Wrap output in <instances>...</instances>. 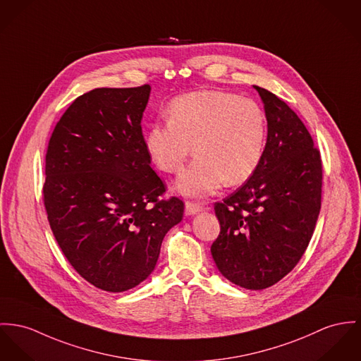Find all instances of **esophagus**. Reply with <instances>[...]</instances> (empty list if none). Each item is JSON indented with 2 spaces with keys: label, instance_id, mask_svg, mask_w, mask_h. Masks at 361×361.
<instances>
[{
  "label": "esophagus",
  "instance_id": "esophagus-1",
  "mask_svg": "<svg viewBox=\"0 0 361 361\" xmlns=\"http://www.w3.org/2000/svg\"><path fill=\"white\" fill-rule=\"evenodd\" d=\"M200 210H203V206L200 203H195V202H191V200L185 202V214L190 216V214H195V213H197Z\"/></svg>",
  "mask_w": 361,
  "mask_h": 361
}]
</instances>
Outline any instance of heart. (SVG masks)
I'll return each mask as SVG.
<instances>
[{
	"label": "heart",
	"mask_w": 361,
	"mask_h": 361,
	"mask_svg": "<svg viewBox=\"0 0 361 361\" xmlns=\"http://www.w3.org/2000/svg\"><path fill=\"white\" fill-rule=\"evenodd\" d=\"M267 130L265 112L257 102L224 90H196L171 102L167 123L149 128L145 149L161 171L177 173L194 147L196 159L177 188L203 197L224 181L233 187L249 180L262 161Z\"/></svg>",
	"instance_id": "heart-1"
}]
</instances>
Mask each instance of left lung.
I'll return each instance as SVG.
<instances>
[{"label":"left lung","mask_w":361,"mask_h":361,"mask_svg":"<svg viewBox=\"0 0 361 361\" xmlns=\"http://www.w3.org/2000/svg\"><path fill=\"white\" fill-rule=\"evenodd\" d=\"M255 89L268 121L264 157L243 185L214 203L221 228L212 255L228 280L262 290L305 252L322 207L323 166L300 116L272 92Z\"/></svg>","instance_id":"8db88e82"}]
</instances>
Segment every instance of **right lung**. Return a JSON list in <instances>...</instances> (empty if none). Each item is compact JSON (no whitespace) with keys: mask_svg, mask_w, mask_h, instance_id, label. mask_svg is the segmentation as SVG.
<instances>
[{"mask_svg":"<svg viewBox=\"0 0 361 361\" xmlns=\"http://www.w3.org/2000/svg\"><path fill=\"white\" fill-rule=\"evenodd\" d=\"M149 85L97 87L77 97L48 142L42 200L56 242L94 287L121 293L154 271L184 202L161 199L141 118Z\"/></svg>","mask_w":361,"mask_h":361,"instance_id":"obj_1","label":"right lung"}]
</instances>
